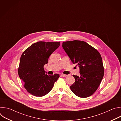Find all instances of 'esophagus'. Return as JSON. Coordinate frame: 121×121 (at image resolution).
Segmentation results:
<instances>
[{
	"label": "esophagus",
	"instance_id": "1",
	"mask_svg": "<svg viewBox=\"0 0 121 121\" xmlns=\"http://www.w3.org/2000/svg\"><path fill=\"white\" fill-rule=\"evenodd\" d=\"M61 76L62 77H67L68 75H65V74H61Z\"/></svg>",
	"mask_w": 121,
	"mask_h": 121
}]
</instances>
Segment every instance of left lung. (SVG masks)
I'll use <instances>...</instances> for the list:
<instances>
[{
	"instance_id": "obj_1",
	"label": "left lung",
	"mask_w": 121,
	"mask_h": 121,
	"mask_svg": "<svg viewBox=\"0 0 121 121\" xmlns=\"http://www.w3.org/2000/svg\"><path fill=\"white\" fill-rule=\"evenodd\" d=\"M62 47L71 62L79 68L80 75H73L75 82L72 91L80 98H87L97 90L104 76L102 58L99 52L87 43L71 41L62 43Z\"/></svg>"
}]
</instances>
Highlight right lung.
<instances>
[{"label": "right lung", "mask_w": 121, "mask_h": 121, "mask_svg": "<svg viewBox=\"0 0 121 121\" xmlns=\"http://www.w3.org/2000/svg\"><path fill=\"white\" fill-rule=\"evenodd\" d=\"M60 44V42H38L24 51L21 57L18 74L29 93L42 97L53 89L59 75H48L43 66L48 63L49 56Z\"/></svg>", "instance_id": "right-lung-1"}]
</instances>
